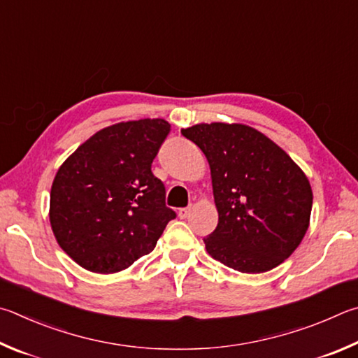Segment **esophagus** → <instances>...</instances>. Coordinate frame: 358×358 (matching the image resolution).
Returning a JSON list of instances; mask_svg holds the SVG:
<instances>
[{"label": "esophagus", "mask_w": 358, "mask_h": 358, "mask_svg": "<svg viewBox=\"0 0 358 358\" xmlns=\"http://www.w3.org/2000/svg\"><path fill=\"white\" fill-rule=\"evenodd\" d=\"M189 214H191V206L180 208V210H178V216H180L181 219H186L187 216H189Z\"/></svg>", "instance_id": "obj_1"}]
</instances>
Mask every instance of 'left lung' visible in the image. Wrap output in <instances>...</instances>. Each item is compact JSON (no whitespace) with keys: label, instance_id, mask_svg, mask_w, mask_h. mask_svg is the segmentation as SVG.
I'll return each mask as SVG.
<instances>
[{"label":"left lung","instance_id":"8db88e82","mask_svg":"<svg viewBox=\"0 0 358 358\" xmlns=\"http://www.w3.org/2000/svg\"><path fill=\"white\" fill-rule=\"evenodd\" d=\"M210 162L219 222L203 238L229 268L259 274L283 263L301 244L313 192L280 147L250 127L200 123L181 129Z\"/></svg>","mask_w":358,"mask_h":358}]
</instances>
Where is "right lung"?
Here are the masks:
<instances>
[{
    "label": "right lung",
    "mask_w": 358,
    "mask_h": 358,
    "mask_svg": "<svg viewBox=\"0 0 358 358\" xmlns=\"http://www.w3.org/2000/svg\"><path fill=\"white\" fill-rule=\"evenodd\" d=\"M171 125L123 122L95 133L57 171L50 222L57 243L81 268L111 274L148 255L177 217L152 172Z\"/></svg>",
    "instance_id": "add662e5"
}]
</instances>
